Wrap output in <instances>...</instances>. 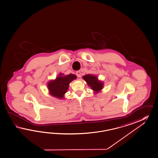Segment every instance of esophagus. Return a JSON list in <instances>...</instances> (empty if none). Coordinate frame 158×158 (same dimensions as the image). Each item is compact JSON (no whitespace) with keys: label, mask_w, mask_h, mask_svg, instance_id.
I'll return each instance as SVG.
<instances>
[{"label":"esophagus","mask_w":158,"mask_h":158,"mask_svg":"<svg viewBox=\"0 0 158 158\" xmlns=\"http://www.w3.org/2000/svg\"><path fill=\"white\" fill-rule=\"evenodd\" d=\"M76 75L77 76V77H81V73L80 71H77L76 72Z\"/></svg>","instance_id":"34e87169"}]
</instances>
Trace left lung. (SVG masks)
<instances>
[{
    "label": "left lung",
    "instance_id": "left-lung-1",
    "mask_svg": "<svg viewBox=\"0 0 158 158\" xmlns=\"http://www.w3.org/2000/svg\"><path fill=\"white\" fill-rule=\"evenodd\" d=\"M87 84L90 87L91 89L94 91V93H97L101 92L104 87V82L98 79V77L94 74H86L82 77Z\"/></svg>",
    "mask_w": 158,
    "mask_h": 158
}]
</instances>
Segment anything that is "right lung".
<instances>
[{
    "label": "right lung",
    "instance_id": "add662e5",
    "mask_svg": "<svg viewBox=\"0 0 158 158\" xmlns=\"http://www.w3.org/2000/svg\"><path fill=\"white\" fill-rule=\"evenodd\" d=\"M76 78L77 76L75 74L64 75L63 73H60L55 80L48 82L49 94L57 98L64 99L65 94L69 89V84Z\"/></svg>",
    "mask_w": 158,
    "mask_h": 158
}]
</instances>
